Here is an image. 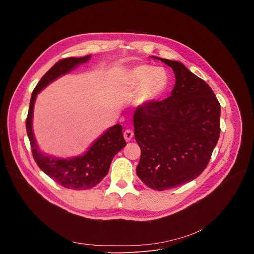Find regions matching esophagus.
Segmentation results:
<instances>
[{"label":"esophagus","mask_w":254,"mask_h":254,"mask_svg":"<svg viewBox=\"0 0 254 254\" xmlns=\"http://www.w3.org/2000/svg\"><path fill=\"white\" fill-rule=\"evenodd\" d=\"M124 137H125V139H126L127 141L131 140V138L133 137V131L130 130V129L125 130V132H124Z\"/></svg>","instance_id":"esophagus-1"}]
</instances>
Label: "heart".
Instances as JSON below:
<instances>
[{"label": "heart", "instance_id": "heart-1", "mask_svg": "<svg viewBox=\"0 0 254 254\" xmlns=\"http://www.w3.org/2000/svg\"><path fill=\"white\" fill-rule=\"evenodd\" d=\"M168 74L161 67L154 68L150 65L133 67L127 74L126 87L129 93L139 91L137 101L146 104L164 92L168 85Z\"/></svg>", "mask_w": 254, "mask_h": 254}]
</instances>
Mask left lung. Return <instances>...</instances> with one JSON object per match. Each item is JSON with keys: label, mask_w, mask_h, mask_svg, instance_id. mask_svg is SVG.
Returning <instances> with one entry per match:
<instances>
[{"label": "left lung", "mask_w": 254, "mask_h": 254, "mask_svg": "<svg viewBox=\"0 0 254 254\" xmlns=\"http://www.w3.org/2000/svg\"><path fill=\"white\" fill-rule=\"evenodd\" d=\"M159 59L175 73L171 95L133 116L141 154L137 177L164 191L196 179L207 167L220 135V104L211 87L179 61Z\"/></svg>", "instance_id": "8db88e82"}]
</instances>
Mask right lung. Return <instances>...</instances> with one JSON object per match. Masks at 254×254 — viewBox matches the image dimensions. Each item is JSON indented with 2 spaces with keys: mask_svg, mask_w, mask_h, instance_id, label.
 I'll return each mask as SVG.
<instances>
[{
  "mask_svg": "<svg viewBox=\"0 0 254 254\" xmlns=\"http://www.w3.org/2000/svg\"><path fill=\"white\" fill-rule=\"evenodd\" d=\"M91 55L69 57L52 66L32 92L28 117L26 120L27 134L31 143L32 154L38 167L59 185L73 190H87L96 186L107 175L114 157L126 147L123 127L116 125L96 138L87 151L77 157L56 158L41 151L33 132V112L36 97L48 84L60 76L69 73L78 65L86 63Z\"/></svg>",
  "mask_w": 254,
  "mask_h": 254,
  "instance_id": "add662e5",
  "label": "right lung"
}]
</instances>
